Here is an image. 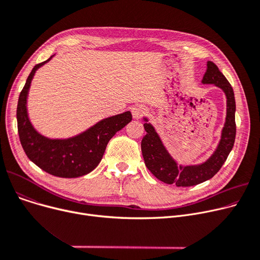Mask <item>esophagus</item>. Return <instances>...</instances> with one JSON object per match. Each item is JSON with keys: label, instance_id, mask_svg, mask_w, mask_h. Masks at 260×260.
<instances>
[{"label": "esophagus", "instance_id": "obj_1", "mask_svg": "<svg viewBox=\"0 0 260 260\" xmlns=\"http://www.w3.org/2000/svg\"><path fill=\"white\" fill-rule=\"evenodd\" d=\"M147 113V109L146 107L142 106V105H135L132 108V115L134 119H139L142 116H144Z\"/></svg>", "mask_w": 260, "mask_h": 260}]
</instances>
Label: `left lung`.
<instances>
[{
    "label": "left lung",
    "instance_id": "1",
    "mask_svg": "<svg viewBox=\"0 0 260 260\" xmlns=\"http://www.w3.org/2000/svg\"><path fill=\"white\" fill-rule=\"evenodd\" d=\"M207 72L203 76V84H214L223 90L226 97V117L221 132V138L213 155L201 165L179 166L172 158L163 145L154 126L143 118L146 135L141 141V151L145 166L160 181L177 186H193L211 179L225 162L234 146L236 136L234 91L223 74L215 63L208 61Z\"/></svg>",
    "mask_w": 260,
    "mask_h": 260
}]
</instances>
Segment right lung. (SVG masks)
Masks as SVG:
<instances>
[{"instance_id":"obj_1","label":"right lung","mask_w":260,"mask_h":260,"mask_svg":"<svg viewBox=\"0 0 260 260\" xmlns=\"http://www.w3.org/2000/svg\"><path fill=\"white\" fill-rule=\"evenodd\" d=\"M52 57L32 68L20 93L17 107L19 137L25 154L40 169L61 178H77L98 167L108 141L132 121V114L125 112L105 118L68 139H49L39 134L27 114V95L37 70Z\"/></svg>"}]
</instances>
